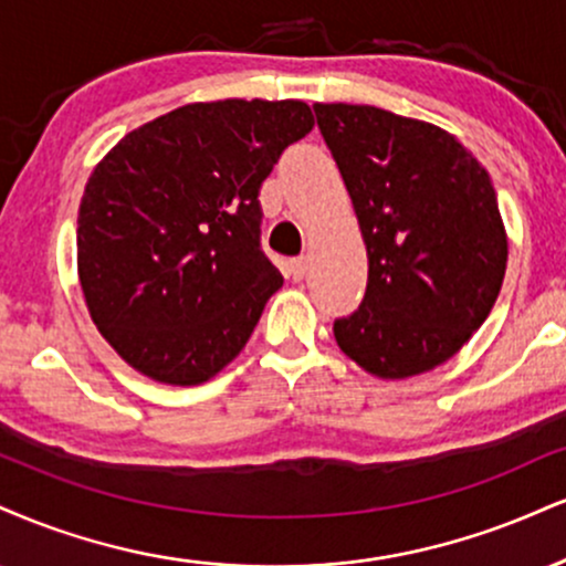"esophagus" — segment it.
Listing matches in <instances>:
<instances>
[{"mask_svg": "<svg viewBox=\"0 0 566 566\" xmlns=\"http://www.w3.org/2000/svg\"><path fill=\"white\" fill-rule=\"evenodd\" d=\"M305 271H308V261H305V258H292L287 265V274L292 282H301V279L305 276Z\"/></svg>", "mask_w": 566, "mask_h": 566, "instance_id": "1", "label": "esophagus"}]
</instances>
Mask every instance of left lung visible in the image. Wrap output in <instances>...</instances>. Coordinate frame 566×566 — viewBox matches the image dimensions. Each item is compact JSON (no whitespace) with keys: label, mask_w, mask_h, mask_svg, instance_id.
I'll return each mask as SVG.
<instances>
[{"label":"left lung","mask_w":566,"mask_h":566,"mask_svg":"<svg viewBox=\"0 0 566 566\" xmlns=\"http://www.w3.org/2000/svg\"><path fill=\"white\" fill-rule=\"evenodd\" d=\"M369 258L339 350L379 379L453 358L493 311L509 240L485 166L446 128L371 105L316 102Z\"/></svg>","instance_id":"1"}]
</instances>
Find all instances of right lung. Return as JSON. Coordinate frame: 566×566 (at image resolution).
Wrapping results in <instances>:
<instances>
[{
	"instance_id": "right-lung-1",
	"label": "right lung",
	"mask_w": 566,
	"mask_h": 566,
	"mask_svg": "<svg viewBox=\"0 0 566 566\" xmlns=\"http://www.w3.org/2000/svg\"><path fill=\"white\" fill-rule=\"evenodd\" d=\"M313 128L301 99L192 102L128 132L78 208V282L99 335L163 385L240 356L282 274L261 253L258 189Z\"/></svg>"
}]
</instances>
